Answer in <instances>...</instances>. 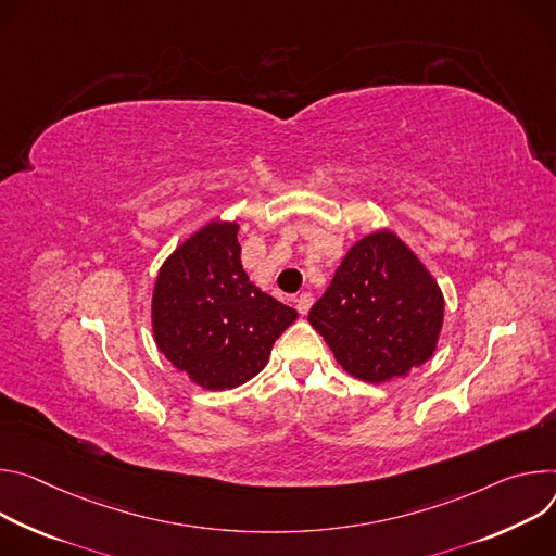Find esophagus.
I'll return each instance as SVG.
<instances>
[{"label":"esophagus","instance_id":"esophagus-1","mask_svg":"<svg viewBox=\"0 0 556 556\" xmlns=\"http://www.w3.org/2000/svg\"><path fill=\"white\" fill-rule=\"evenodd\" d=\"M312 304H314V295H312L309 291H304V293H300V295L295 298V306H298L300 314H309Z\"/></svg>","mask_w":556,"mask_h":556}]
</instances>
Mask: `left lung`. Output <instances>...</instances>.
Masks as SVG:
<instances>
[{
  "instance_id": "1",
  "label": "left lung",
  "mask_w": 556,
  "mask_h": 556,
  "mask_svg": "<svg viewBox=\"0 0 556 556\" xmlns=\"http://www.w3.org/2000/svg\"><path fill=\"white\" fill-rule=\"evenodd\" d=\"M442 320L438 282L391 231L355 242L309 312L344 371L374 384L433 355Z\"/></svg>"
}]
</instances>
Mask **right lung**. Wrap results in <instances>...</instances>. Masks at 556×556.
I'll list each match as a JSON object with an SVG mask.
<instances>
[{
	"instance_id": "right-lung-1",
	"label": "right lung",
	"mask_w": 556,
	"mask_h": 556,
	"mask_svg": "<svg viewBox=\"0 0 556 556\" xmlns=\"http://www.w3.org/2000/svg\"><path fill=\"white\" fill-rule=\"evenodd\" d=\"M295 318V309L247 278L236 223H212L185 240L154 285L152 327L161 353L212 391L261 374Z\"/></svg>"
}]
</instances>
